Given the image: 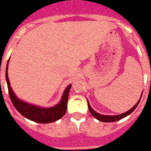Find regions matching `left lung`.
Listing matches in <instances>:
<instances>
[{
	"label": "left lung",
	"instance_id": "1",
	"mask_svg": "<svg viewBox=\"0 0 151 151\" xmlns=\"http://www.w3.org/2000/svg\"><path fill=\"white\" fill-rule=\"evenodd\" d=\"M143 95V93H142ZM142 97V96H141ZM141 99V98H140ZM88 101V100H87ZM140 102V99L137 102L136 105L134 106L133 107L130 109L129 110H128L127 112L123 113L122 114H118V115H110V116H108V115H103L100 114H98L97 112H96L92 107H91V106H90L89 103H88V110H89L90 113H91V114L95 117V118H96L97 120H99L100 122H117V121H119V120L122 119V118H124V117H127L128 115H129L131 113H132L134 111V110L137 107V106L139 105V103Z\"/></svg>",
	"mask_w": 151,
	"mask_h": 151
}]
</instances>
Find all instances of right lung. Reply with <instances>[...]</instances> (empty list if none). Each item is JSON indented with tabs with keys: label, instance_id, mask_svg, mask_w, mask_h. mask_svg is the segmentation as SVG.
I'll use <instances>...</instances> for the list:
<instances>
[{
	"label": "right lung",
	"instance_id": "obj_1",
	"mask_svg": "<svg viewBox=\"0 0 151 151\" xmlns=\"http://www.w3.org/2000/svg\"><path fill=\"white\" fill-rule=\"evenodd\" d=\"M8 61H9V59L8 60L7 66H6V81H7V85H8L9 96H10L12 103L15 109L27 119L31 120L33 122H37V123H41V124H47V123L54 122L63 117L66 111L69 92L70 90L71 85H69L66 87L63 94L60 102L55 106H52L49 108H42L40 106H37L31 105L29 103H27L24 101L18 99L12 89L8 77Z\"/></svg>",
	"mask_w": 151,
	"mask_h": 151
}]
</instances>
